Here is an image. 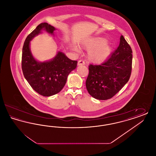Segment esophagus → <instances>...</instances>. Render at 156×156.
Listing matches in <instances>:
<instances>
[{"instance_id": "1", "label": "esophagus", "mask_w": 156, "mask_h": 156, "mask_svg": "<svg viewBox=\"0 0 156 156\" xmlns=\"http://www.w3.org/2000/svg\"><path fill=\"white\" fill-rule=\"evenodd\" d=\"M85 62L83 61H82V60H80V61H78V66H82V65H85Z\"/></svg>"}]
</instances>
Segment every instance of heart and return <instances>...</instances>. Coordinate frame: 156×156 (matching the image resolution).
I'll return each instance as SVG.
<instances>
[{"label": "heart", "mask_w": 156, "mask_h": 156, "mask_svg": "<svg viewBox=\"0 0 156 156\" xmlns=\"http://www.w3.org/2000/svg\"><path fill=\"white\" fill-rule=\"evenodd\" d=\"M81 46L88 50L87 57L90 62L94 64H100L105 62L111 55L113 47L112 45L108 43L106 38L95 37L87 39L82 41ZM73 49L79 51V48L74 45Z\"/></svg>", "instance_id": "heart-1"}]
</instances>
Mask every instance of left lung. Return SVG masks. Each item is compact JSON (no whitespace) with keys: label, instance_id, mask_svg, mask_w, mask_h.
<instances>
[{"label":"left lung","instance_id":"obj_1","mask_svg":"<svg viewBox=\"0 0 156 156\" xmlns=\"http://www.w3.org/2000/svg\"><path fill=\"white\" fill-rule=\"evenodd\" d=\"M132 53L131 47L122 35L118 47L109 59L99 66H89L86 87L90 96L107 100L123 87L131 74Z\"/></svg>","mask_w":156,"mask_h":156}]
</instances>
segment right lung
I'll return each mask as SVG.
<instances>
[{
	"instance_id": "1",
	"label": "right lung",
	"mask_w": 156,
	"mask_h": 156,
	"mask_svg": "<svg viewBox=\"0 0 156 156\" xmlns=\"http://www.w3.org/2000/svg\"><path fill=\"white\" fill-rule=\"evenodd\" d=\"M54 27L47 23L39 24L27 37L23 45L22 67L24 78L38 94L50 97L64 88L69 73L76 68L77 61L69 59L64 52L58 51L52 59L40 62L30 50V41L45 30L54 36Z\"/></svg>"
}]
</instances>
